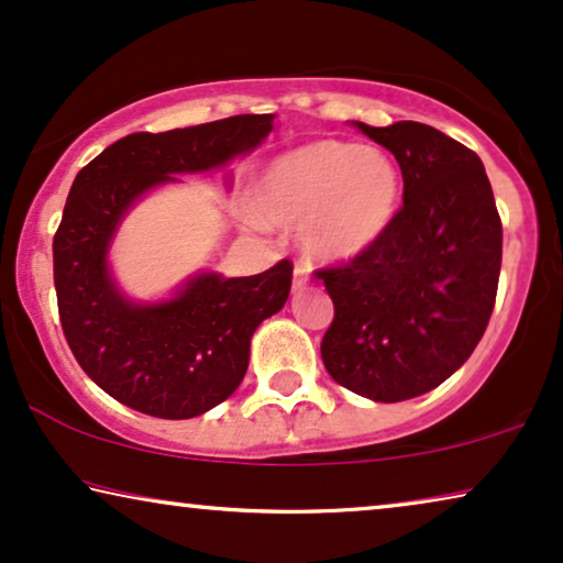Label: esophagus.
<instances>
[{
  "label": "esophagus",
  "mask_w": 563,
  "mask_h": 563,
  "mask_svg": "<svg viewBox=\"0 0 563 563\" xmlns=\"http://www.w3.org/2000/svg\"><path fill=\"white\" fill-rule=\"evenodd\" d=\"M305 287H307V268H305V264H297L295 266V279H291V289L302 291Z\"/></svg>",
  "instance_id": "1"
}]
</instances>
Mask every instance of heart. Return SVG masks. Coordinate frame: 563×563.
<instances>
[{
  "mask_svg": "<svg viewBox=\"0 0 563 563\" xmlns=\"http://www.w3.org/2000/svg\"><path fill=\"white\" fill-rule=\"evenodd\" d=\"M399 205L389 156L343 141H314L276 158L256 207L274 225L302 222V245L320 258H351L376 243Z\"/></svg>",
  "mask_w": 563,
  "mask_h": 563,
  "instance_id": "1",
  "label": "heart"
}]
</instances>
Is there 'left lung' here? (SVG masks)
<instances>
[{"label":"left lung","instance_id":"left-lung-1","mask_svg":"<svg viewBox=\"0 0 563 563\" xmlns=\"http://www.w3.org/2000/svg\"><path fill=\"white\" fill-rule=\"evenodd\" d=\"M402 172V207L366 251L318 268L335 314L320 343L341 387L402 402L443 384L495 310L503 222L479 156L441 130L356 122Z\"/></svg>","mask_w":563,"mask_h":563}]
</instances>
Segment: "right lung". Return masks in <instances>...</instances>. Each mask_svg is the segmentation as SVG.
<instances>
[{"label":"right lung","mask_w":563,"mask_h":563,"mask_svg":"<svg viewBox=\"0 0 563 563\" xmlns=\"http://www.w3.org/2000/svg\"><path fill=\"white\" fill-rule=\"evenodd\" d=\"M274 114H235L166 133H133L76 174L53 235V282L66 343L97 387L137 412L197 418L243 382L251 335L284 307L287 258L256 276L199 274L168 302L120 295L107 249L122 214L145 191L225 166L272 133Z\"/></svg>","instance_id":"right-lung-1"}]
</instances>
